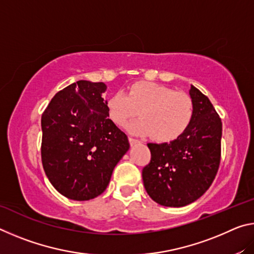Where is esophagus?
<instances>
[{"label": "esophagus", "mask_w": 254, "mask_h": 254, "mask_svg": "<svg viewBox=\"0 0 254 254\" xmlns=\"http://www.w3.org/2000/svg\"><path fill=\"white\" fill-rule=\"evenodd\" d=\"M128 142H130L131 145H134L136 143H140V141L134 139V137H132V136H128Z\"/></svg>", "instance_id": "1"}]
</instances>
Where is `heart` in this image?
I'll return each mask as SVG.
<instances>
[{
  "label": "heart",
  "instance_id": "b5f03b06",
  "mask_svg": "<svg viewBox=\"0 0 254 254\" xmlns=\"http://www.w3.org/2000/svg\"><path fill=\"white\" fill-rule=\"evenodd\" d=\"M109 118L119 127H126L140 113V121L130 131L152 135L159 142H170L187 130L194 117V102L187 93L168 86L135 81L126 94L118 92L106 100Z\"/></svg>",
  "mask_w": 254,
  "mask_h": 254
}]
</instances>
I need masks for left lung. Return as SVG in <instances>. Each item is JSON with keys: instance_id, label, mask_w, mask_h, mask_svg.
Segmentation results:
<instances>
[{"instance_id": "obj_1", "label": "left lung", "mask_w": 254, "mask_h": 254, "mask_svg": "<svg viewBox=\"0 0 254 254\" xmlns=\"http://www.w3.org/2000/svg\"><path fill=\"white\" fill-rule=\"evenodd\" d=\"M194 117L169 143H148L151 160L142 169L148 195L162 206L182 207L207 190L221 162L222 121L207 96L191 86Z\"/></svg>"}]
</instances>
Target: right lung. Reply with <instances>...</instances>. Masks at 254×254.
<instances>
[{"label": "right lung", "mask_w": 254, "mask_h": 254, "mask_svg": "<svg viewBox=\"0 0 254 254\" xmlns=\"http://www.w3.org/2000/svg\"><path fill=\"white\" fill-rule=\"evenodd\" d=\"M104 83L78 80L59 91L41 117V161L51 185L74 200L105 190L130 143L109 118Z\"/></svg>", "instance_id": "right-lung-1"}]
</instances>
